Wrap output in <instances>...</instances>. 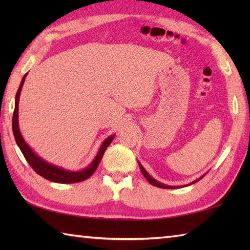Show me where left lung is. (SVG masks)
Listing matches in <instances>:
<instances>
[{
	"label": "left lung",
	"mask_w": 250,
	"mask_h": 250,
	"mask_svg": "<svg viewBox=\"0 0 250 250\" xmlns=\"http://www.w3.org/2000/svg\"><path fill=\"white\" fill-rule=\"evenodd\" d=\"M139 166H140V168H141V171H142V173L144 174V176H145V178L148 180V182H149V184H151L152 186H156V187H159V188H163V189H174V188H179V186L178 187H175V186H167V185H164V184H161V183H159L158 180H156V179H153L149 174H148L147 172H146V169L142 167V164L139 162ZM204 176V175H203ZM203 176L202 177H200L199 179H196V180H194L193 183H191V184H194V183H196V182H199V180L201 179V178H203Z\"/></svg>",
	"instance_id": "left-lung-1"
}]
</instances>
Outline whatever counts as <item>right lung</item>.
Returning <instances> with one entry per match:
<instances>
[{
	"instance_id": "obj_1",
	"label": "right lung",
	"mask_w": 250,
	"mask_h": 250,
	"mask_svg": "<svg viewBox=\"0 0 250 250\" xmlns=\"http://www.w3.org/2000/svg\"><path fill=\"white\" fill-rule=\"evenodd\" d=\"M26 74L23 76L22 81L20 83V86L17 93H16V99H15V110H14V115H13V133L15 136L16 143H17L18 147L20 148L21 152L24 156L25 160L28 161L30 164V167L34 169V171L41 175L42 177H44L46 179L50 180V182L58 183V184H73V183H79L83 182V180L88 179L91 175L95 172V169L99 167V163L102 160V157L104 155V152L106 150V148L109 146V144L113 142L115 135H110L106 139L102 146H101L100 150L98 151V155L95 156L94 160L91 162V164L88 167L84 169H82V171L78 172H71V171H66V169L52 166L51 163L46 162L43 160L41 157H39L36 153L31 149L30 146L26 144L24 142L22 135L20 133L19 130V125H18V105H19V97H20V92L21 89H22V86L24 83V79H25Z\"/></svg>"
}]
</instances>
